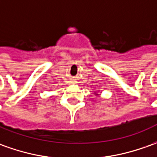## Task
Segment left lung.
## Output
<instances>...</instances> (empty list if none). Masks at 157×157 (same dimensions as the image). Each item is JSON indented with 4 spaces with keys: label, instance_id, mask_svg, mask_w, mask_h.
Returning <instances> with one entry per match:
<instances>
[{
    "label": "left lung",
    "instance_id": "1",
    "mask_svg": "<svg viewBox=\"0 0 157 157\" xmlns=\"http://www.w3.org/2000/svg\"><path fill=\"white\" fill-rule=\"evenodd\" d=\"M96 95H98V94H97V93H96Z\"/></svg>",
    "mask_w": 157,
    "mask_h": 157
}]
</instances>
